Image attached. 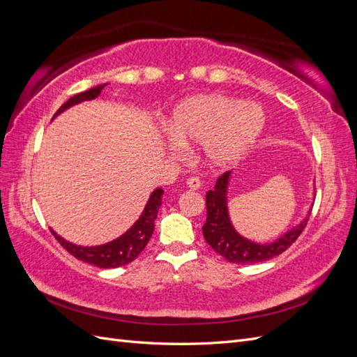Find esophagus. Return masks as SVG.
<instances>
[{
    "instance_id": "34e87169",
    "label": "esophagus",
    "mask_w": 357,
    "mask_h": 357,
    "mask_svg": "<svg viewBox=\"0 0 357 357\" xmlns=\"http://www.w3.org/2000/svg\"><path fill=\"white\" fill-rule=\"evenodd\" d=\"M186 185H188V188L197 190V189L201 188V180L198 177H189L188 181H186Z\"/></svg>"
}]
</instances>
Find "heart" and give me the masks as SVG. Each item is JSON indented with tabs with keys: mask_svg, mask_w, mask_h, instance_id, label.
Instances as JSON below:
<instances>
[{
	"mask_svg": "<svg viewBox=\"0 0 357 357\" xmlns=\"http://www.w3.org/2000/svg\"><path fill=\"white\" fill-rule=\"evenodd\" d=\"M265 125L262 107L222 93L190 96L172 113L168 131L180 143H201L205 164L215 169L241 160Z\"/></svg>",
	"mask_w": 357,
	"mask_h": 357,
	"instance_id": "1",
	"label": "heart"
}]
</instances>
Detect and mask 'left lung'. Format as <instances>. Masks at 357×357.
Listing matches in <instances>:
<instances>
[{
    "instance_id": "8db88e82",
    "label": "left lung",
    "mask_w": 357,
    "mask_h": 357,
    "mask_svg": "<svg viewBox=\"0 0 357 357\" xmlns=\"http://www.w3.org/2000/svg\"><path fill=\"white\" fill-rule=\"evenodd\" d=\"M229 178L231 171H226L215 181L214 189L208 190L207 195H205L207 220L202 226V234L207 244L228 262L241 265L269 261V259L286 252L304 231L311 211H308V215L304 220L283 236H280L278 240L268 244L253 243L236 232L229 220L228 197H226Z\"/></svg>"
}]
</instances>
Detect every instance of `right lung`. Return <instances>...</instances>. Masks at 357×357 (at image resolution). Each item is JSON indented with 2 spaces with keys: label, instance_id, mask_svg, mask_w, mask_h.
I'll list each match as a JSON object with an SVG mask.
<instances>
[{
  "label": "right lung",
  "instance_id": "obj_1",
  "mask_svg": "<svg viewBox=\"0 0 357 357\" xmlns=\"http://www.w3.org/2000/svg\"><path fill=\"white\" fill-rule=\"evenodd\" d=\"M107 83L95 86V88L80 92L77 95L71 96V98L59 107V110L55 113L56 117L63 110L70 109L71 105L79 104L82 101H89L96 98L101 93V91L105 88ZM162 190L158 188L152 195H150L144 211L139 215V219L129 228L123 235L119 236V238L102 244V245H95V247H83V245H75L73 243H68L59 236L55 231H52L53 236L58 240V243L66 248V250L73 255L79 261H83L86 264H91L98 268H117L128 265L132 262L134 259L144 250L147 245L150 236L153 234L155 229V220L158 218V211L162 204Z\"/></svg>",
  "mask_w": 357,
  "mask_h": 357
}]
</instances>
